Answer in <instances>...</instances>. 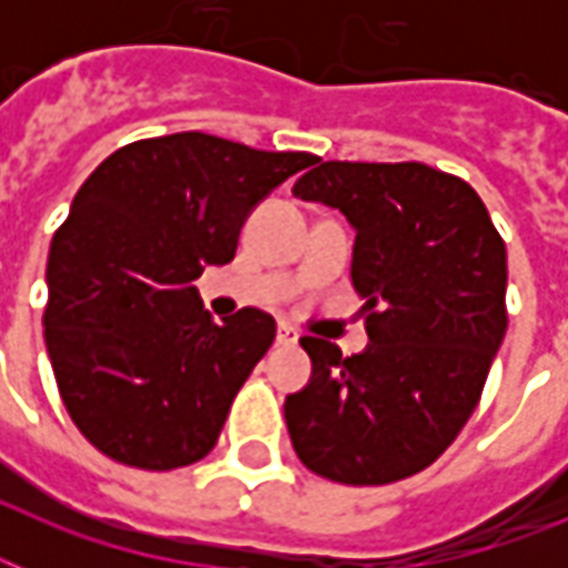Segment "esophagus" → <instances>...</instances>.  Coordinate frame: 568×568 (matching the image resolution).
Returning a JSON list of instances; mask_svg holds the SVG:
<instances>
[{
  "label": "esophagus",
  "mask_w": 568,
  "mask_h": 568,
  "mask_svg": "<svg viewBox=\"0 0 568 568\" xmlns=\"http://www.w3.org/2000/svg\"><path fill=\"white\" fill-rule=\"evenodd\" d=\"M297 338H301V333L292 327V324H285V321H280V327H276V345L283 347H294L297 345Z\"/></svg>",
  "instance_id": "esophagus-1"
}]
</instances>
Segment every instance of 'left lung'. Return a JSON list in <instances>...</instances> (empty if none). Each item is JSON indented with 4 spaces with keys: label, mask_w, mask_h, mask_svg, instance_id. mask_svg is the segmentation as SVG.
Segmentation results:
<instances>
[{
    "label": "left lung",
    "mask_w": 568,
    "mask_h": 568,
    "mask_svg": "<svg viewBox=\"0 0 568 568\" xmlns=\"http://www.w3.org/2000/svg\"><path fill=\"white\" fill-rule=\"evenodd\" d=\"M294 196L356 230L365 354L303 336L306 388L285 424L310 471L347 486L418 475L475 413L507 333V247L477 191L422 162H321Z\"/></svg>",
    "instance_id": "1"
}]
</instances>
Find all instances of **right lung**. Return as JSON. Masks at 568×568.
I'll list each match as a JSON object with an SVG mask.
<instances>
[{
  "label": "right lung",
  "instance_id": "obj_1",
  "mask_svg": "<svg viewBox=\"0 0 568 568\" xmlns=\"http://www.w3.org/2000/svg\"><path fill=\"white\" fill-rule=\"evenodd\" d=\"M312 162L176 132L120 146L84 180L49 247L43 338L93 448L146 471L214 448L276 324L253 306L214 324L191 283L232 262L253 205Z\"/></svg>",
  "mask_w": 568,
  "mask_h": 568
}]
</instances>
